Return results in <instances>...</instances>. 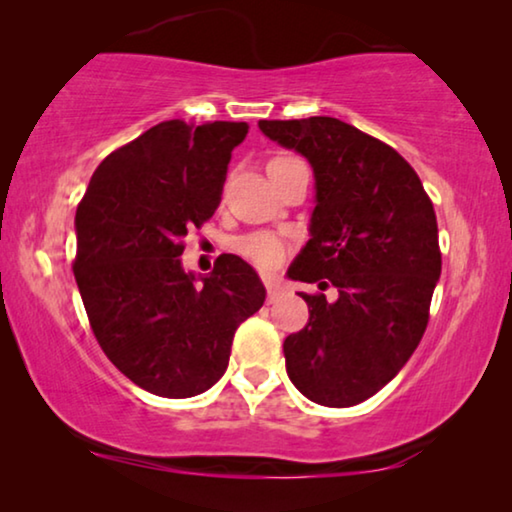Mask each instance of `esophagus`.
I'll return each instance as SVG.
<instances>
[{
    "label": "esophagus",
    "instance_id": "34e87169",
    "mask_svg": "<svg viewBox=\"0 0 512 512\" xmlns=\"http://www.w3.org/2000/svg\"><path fill=\"white\" fill-rule=\"evenodd\" d=\"M265 286H268V303H275V300L286 291V286L282 282H275V279H272V282H268Z\"/></svg>",
    "mask_w": 512,
    "mask_h": 512
}]
</instances>
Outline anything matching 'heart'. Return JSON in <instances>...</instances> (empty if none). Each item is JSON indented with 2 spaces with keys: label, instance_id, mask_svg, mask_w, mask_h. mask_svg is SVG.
Returning a JSON list of instances; mask_svg holds the SVG:
<instances>
[{
  "label": "heart",
  "instance_id": "1",
  "mask_svg": "<svg viewBox=\"0 0 512 512\" xmlns=\"http://www.w3.org/2000/svg\"><path fill=\"white\" fill-rule=\"evenodd\" d=\"M277 160H286V158H275L270 163H277ZM240 251L249 258L251 263L261 265V268H272L282 261L284 256V244L277 235L272 233H254L249 237H244L240 242Z\"/></svg>",
  "mask_w": 512,
  "mask_h": 512
}]
</instances>
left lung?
Returning a JSON list of instances; mask_svg holds the SVG:
<instances>
[{
	"label": "left lung",
	"mask_w": 512,
	"mask_h": 512,
	"mask_svg": "<svg viewBox=\"0 0 512 512\" xmlns=\"http://www.w3.org/2000/svg\"><path fill=\"white\" fill-rule=\"evenodd\" d=\"M258 128L314 172L310 240L286 275L338 291L300 293L310 321L284 340L286 373L310 401L349 408L394 380L426 331L440 279L436 212L405 158L354 125L310 116Z\"/></svg>",
	"instance_id": "left-lung-1"
}]
</instances>
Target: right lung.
Listing matches in <instances>:
<instances>
[{
	"instance_id": "obj_1",
	"label": "right lung",
	"mask_w": 512,
	"mask_h": 512,
	"mask_svg": "<svg viewBox=\"0 0 512 512\" xmlns=\"http://www.w3.org/2000/svg\"><path fill=\"white\" fill-rule=\"evenodd\" d=\"M247 123L163 121L109 153L76 209L74 277L93 333L121 373L188 398L226 373L237 326L265 286L240 256L209 275L181 263L184 237L212 219Z\"/></svg>"
}]
</instances>
